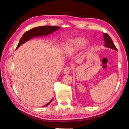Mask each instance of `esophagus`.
I'll return each mask as SVG.
<instances>
[{"instance_id": "esophagus-1", "label": "esophagus", "mask_w": 129, "mask_h": 129, "mask_svg": "<svg viewBox=\"0 0 129 129\" xmlns=\"http://www.w3.org/2000/svg\"><path fill=\"white\" fill-rule=\"evenodd\" d=\"M71 69H72V67H69V66H68V67H66L64 71H63V73L64 74H69L70 72L71 71Z\"/></svg>"}]
</instances>
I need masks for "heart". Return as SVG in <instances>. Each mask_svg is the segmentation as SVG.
Masks as SVG:
<instances>
[{
  "label": "heart",
  "mask_w": 129,
  "mask_h": 129,
  "mask_svg": "<svg viewBox=\"0 0 129 129\" xmlns=\"http://www.w3.org/2000/svg\"><path fill=\"white\" fill-rule=\"evenodd\" d=\"M88 41L84 38H76L71 40L67 47V50L71 53H73L77 52L87 45Z\"/></svg>",
  "instance_id": "obj_1"
}]
</instances>
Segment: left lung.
Masks as SVG:
<instances>
[{"mask_svg": "<svg viewBox=\"0 0 129 129\" xmlns=\"http://www.w3.org/2000/svg\"><path fill=\"white\" fill-rule=\"evenodd\" d=\"M103 38L104 41V46L105 47L114 49L117 51V49L116 48L115 46L113 43L111 38L109 37V35L107 33H103Z\"/></svg>", "mask_w": 129, "mask_h": 129, "instance_id": "obj_1", "label": "left lung"}]
</instances>
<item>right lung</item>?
<instances>
[{"label":"right lung","mask_w":129,"mask_h":129,"mask_svg":"<svg viewBox=\"0 0 129 129\" xmlns=\"http://www.w3.org/2000/svg\"><path fill=\"white\" fill-rule=\"evenodd\" d=\"M60 27L56 26H39L37 27L31 29L28 31L26 32L22 37L21 38L20 41L19 42V44L17 47V49H18L19 47L21 46L24 43L26 42L29 40L30 39L37 37H42V36H47L48 34H51L55 32L56 30H57L58 29H60ZM53 101V99L50 101L49 103L45 105L43 107H47Z\"/></svg>","instance_id":"1"}]
</instances>
